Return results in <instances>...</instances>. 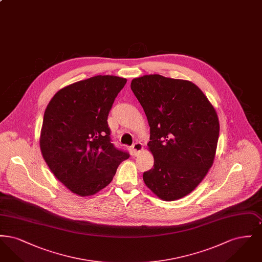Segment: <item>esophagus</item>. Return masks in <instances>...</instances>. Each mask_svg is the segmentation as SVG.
<instances>
[{"label": "esophagus", "instance_id": "1", "mask_svg": "<svg viewBox=\"0 0 262 262\" xmlns=\"http://www.w3.org/2000/svg\"><path fill=\"white\" fill-rule=\"evenodd\" d=\"M142 148H143V146H142V144H141L140 142H135V143L133 144V146H132L134 155H137V154L142 150Z\"/></svg>", "mask_w": 262, "mask_h": 262}]
</instances>
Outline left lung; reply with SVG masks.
Returning <instances> with one entry per match:
<instances>
[{
    "instance_id": "left-lung-1",
    "label": "left lung",
    "mask_w": 262,
    "mask_h": 262,
    "mask_svg": "<svg viewBox=\"0 0 262 262\" xmlns=\"http://www.w3.org/2000/svg\"><path fill=\"white\" fill-rule=\"evenodd\" d=\"M130 88L150 126L147 145L154 165L143 173V181L162 200L182 199L211 168L220 129L217 114L187 80L143 75L133 79Z\"/></svg>"
}]
</instances>
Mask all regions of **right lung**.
I'll list each match as a JSON object with an SVG mask.
<instances>
[{"label": "right lung", "instance_id": "1", "mask_svg": "<svg viewBox=\"0 0 262 262\" xmlns=\"http://www.w3.org/2000/svg\"><path fill=\"white\" fill-rule=\"evenodd\" d=\"M126 79L96 75L58 91L43 119L40 148L52 173L80 196L108 186L129 153L112 143L108 116Z\"/></svg>", "mask_w": 262, "mask_h": 262}]
</instances>
